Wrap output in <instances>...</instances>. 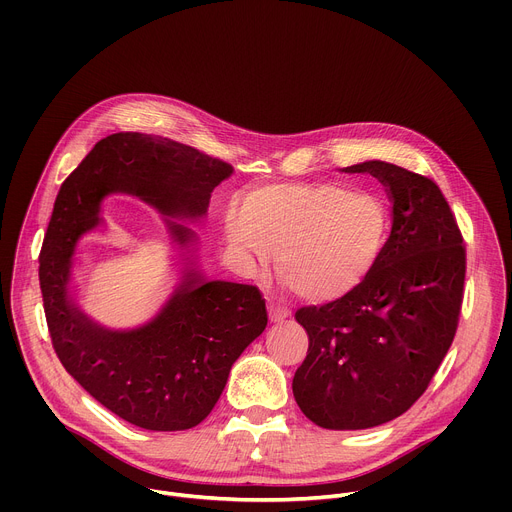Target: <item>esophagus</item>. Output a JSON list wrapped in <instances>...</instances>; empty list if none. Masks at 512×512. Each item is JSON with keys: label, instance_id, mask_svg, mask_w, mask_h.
Wrapping results in <instances>:
<instances>
[{"label": "esophagus", "instance_id": "1", "mask_svg": "<svg viewBox=\"0 0 512 512\" xmlns=\"http://www.w3.org/2000/svg\"><path fill=\"white\" fill-rule=\"evenodd\" d=\"M267 310H269V320L271 322H283L287 316H289V312L285 310V308H281V306H275V304H267Z\"/></svg>", "mask_w": 512, "mask_h": 512}]
</instances>
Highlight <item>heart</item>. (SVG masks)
<instances>
[{"label": "heart", "instance_id": "1", "mask_svg": "<svg viewBox=\"0 0 512 512\" xmlns=\"http://www.w3.org/2000/svg\"><path fill=\"white\" fill-rule=\"evenodd\" d=\"M391 216L373 192L334 182H291L253 188L225 223L231 251L261 263L275 251V269L306 300L348 296L377 267Z\"/></svg>", "mask_w": 512, "mask_h": 512}]
</instances>
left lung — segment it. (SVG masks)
Masks as SVG:
<instances>
[{
	"label": "left lung",
	"instance_id": "obj_1",
	"mask_svg": "<svg viewBox=\"0 0 512 512\" xmlns=\"http://www.w3.org/2000/svg\"><path fill=\"white\" fill-rule=\"evenodd\" d=\"M342 172L385 186L391 235L348 296L296 312L310 346L291 389L310 421L352 431L403 415L425 393L458 328L466 249L433 180L381 160Z\"/></svg>",
	"mask_w": 512,
	"mask_h": 512
}]
</instances>
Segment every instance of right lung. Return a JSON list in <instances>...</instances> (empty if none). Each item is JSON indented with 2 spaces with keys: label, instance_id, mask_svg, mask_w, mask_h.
I'll return each mask as SVG.
<instances>
[{
  "label": "right lung",
  "instance_id": "obj_1",
  "mask_svg": "<svg viewBox=\"0 0 512 512\" xmlns=\"http://www.w3.org/2000/svg\"><path fill=\"white\" fill-rule=\"evenodd\" d=\"M233 166L160 135L121 131L97 141L54 202L40 253V289L52 346L66 373L103 407L152 431L198 425L221 397L231 367L265 330L255 285L208 279L196 265L198 235L180 221L204 218L212 190ZM111 193L137 195L167 216L181 279L152 320L113 331L69 294L80 237L102 224Z\"/></svg>",
  "mask_w": 512,
  "mask_h": 512
}]
</instances>
